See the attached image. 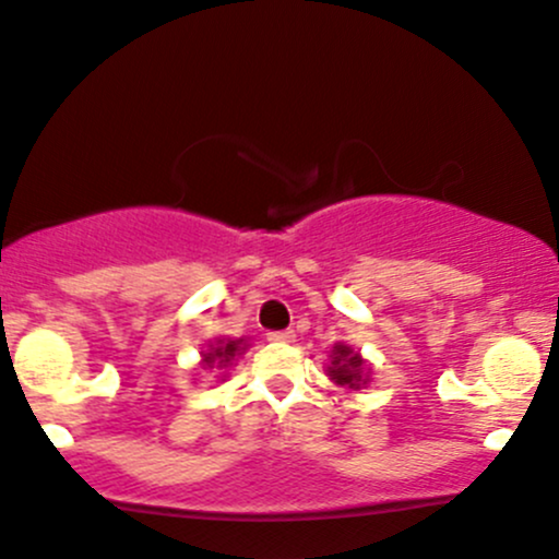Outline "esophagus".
<instances>
[{"mask_svg":"<svg viewBox=\"0 0 559 559\" xmlns=\"http://www.w3.org/2000/svg\"><path fill=\"white\" fill-rule=\"evenodd\" d=\"M267 341H275V344H292L294 331H271L267 333Z\"/></svg>","mask_w":559,"mask_h":559,"instance_id":"obj_1","label":"esophagus"}]
</instances>
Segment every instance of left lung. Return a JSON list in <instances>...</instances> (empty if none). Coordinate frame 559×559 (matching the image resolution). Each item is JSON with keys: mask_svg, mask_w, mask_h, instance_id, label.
Returning a JSON list of instances; mask_svg holds the SVG:
<instances>
[{"mask_svg": "<svg viewBox=\"0 0 559 559\" xmlns=\"http://www.w3.org/2000/svg\"><path fill=\"white\" fill-rule=\"evenodd\" d=\"M333 367L331 378L338 382V385H348V388H359L361 385V356L354 354L348 346H335L333 348Z\"/></svg>", "mask_w": 559, "mask_h": 559, "instance_id": "obj_1", "label": "left lung"}]
</instances>
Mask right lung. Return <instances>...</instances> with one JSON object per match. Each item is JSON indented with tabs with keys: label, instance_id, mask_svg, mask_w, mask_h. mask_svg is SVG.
Wrapping results in <instances>:
<instances>
[{
	"label": "right lung",
	"instance_id": "right-lung-1",
	"mask_svg": "<svg viewBox=\"0 0 559 559\" xmlns=\"http://www.w3.org/2000/svg\"><path fill=\"white\" fill-rule=\"evenodd\" d=\"M239 352V341H228V344H221L218 348H213L211 354H205V365L207 367H224L234 359V354Z\"/></svg>",
	"mask_w": 559,
	"mask_h": 559
}]
</instances>
